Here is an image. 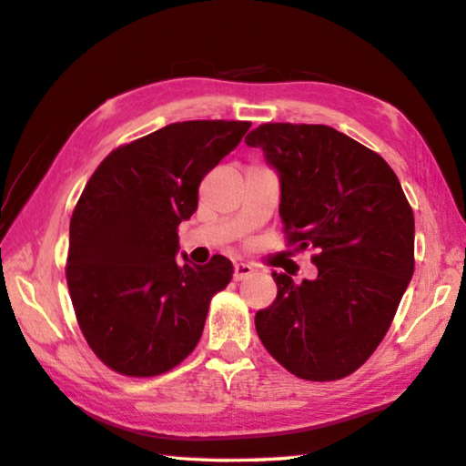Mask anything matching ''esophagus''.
Listing matches in <instances>:
<instances>
[{"label":"esophagus","instance_id":"obj_1","mask_svg":"<svg viewBox=\"0 0 466 466\" xmlns=\"http://www.w3.org/2000/svg\"><path fill=\"white\" fill-rule=\"evenodd\" d=\"M251 272H254V268H251L249 264H235L233 279L235 280H246L248 276H251Z\"/></svg>","mask_w":466,"mask_h":466}]
</instances>
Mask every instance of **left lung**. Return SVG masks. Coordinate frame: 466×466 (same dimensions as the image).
<instances>
[{"instance_id":"left-lung-1","label":"left lung","mask_w":466,"mask_h":466,"mask_svg":"<svg viewBox=\"0 0 466 466\" xmlns=\"http://www.w3.org/2000/svg\"><path fill=\"white\" fill-rule=\"evenodd\" d=\"M280 177L289 246L315 248L317 279L272 272L256 313L264 348L305 380H338L369 360L413 276V210L379 153L325 125L268 122L246 137Z\"/></svg>"}]
</instances>
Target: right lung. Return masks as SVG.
Here are the masks:
<instances>
[{
    "label": "right lung",
    "instance_id": "right-lung-1",
    "mask_svg": "<svg viewBox=\"0 0 466 466\" xmlns=\"http://www.w3.org/2000/svg\"><path fill=\"white\" fill-rule=\"evenodd\" d=\"M249 127L174 122L114 149L89 177L71 217L65 274L81 333L108 369L157 377L198 344L233 264L225 256L177 264V227L198 207L202 177Z\"/></svg>",
    "mask_w": 466,
    "mask_h": 466
}]
</instances>
